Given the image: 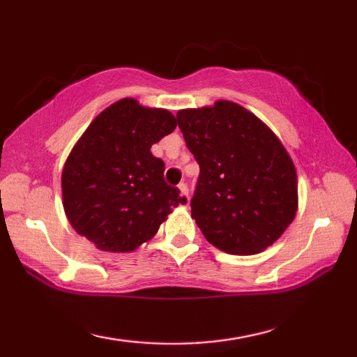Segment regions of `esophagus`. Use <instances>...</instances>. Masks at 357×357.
<instances>
[{"instance_id": "obj_1", "label": "esophagus", "mask_w": 357, "mask_h": 357, "mask_svg": "<svg viewBox=\"0 0 357 357\" xmlns=\"http://www.w3.org/2000/svg\"><path fill=\"white\" fill-rule=\"evenodd\" d=\"M178 189L181 190V193H183V195H185L187 198H189V187H187L185 183H179L178 184Z\"/></svg>"}]
</instances>
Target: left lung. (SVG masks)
Returning a JSON list of instances; mask_svg holds the SVG:
<instances>
[{
	"label": "left lung",
	"instance_id": "obj_1",
	"mask_svg": "<svg viewBox=\"0 0 357 357\" xmlns=\"http://www.w3.org/2000/svg\"><path fill=\"white\" fill-rule=\"evenodd\" d=\"M178 126L200 165L192 217L208 243L233 255L259 253L298 211V176L279 138L234 102L179 110Z\"/></svg>",
	"mask_w": 357,
	"mask_h": 357
}]
</instances>
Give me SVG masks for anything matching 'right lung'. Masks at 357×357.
I'll use <instances>...</instances> for the list:
<instances>
[{"label":"right lung","instance_id":"add662e5","mask_svg":"<svg viewBox=\"0 0 357 357\" xmlns=\"http://www.w3.org/2000/svg\"><path fill=\"white\" fill-rule=\"evenodd\" d=\"M176 126L168 110L126 98L99 113L72 148L61 176L64 213L99 250L134 252L187 203L151 153Z\"/></svg>","mask_w":357,"mask_h":357}]
</instances>
